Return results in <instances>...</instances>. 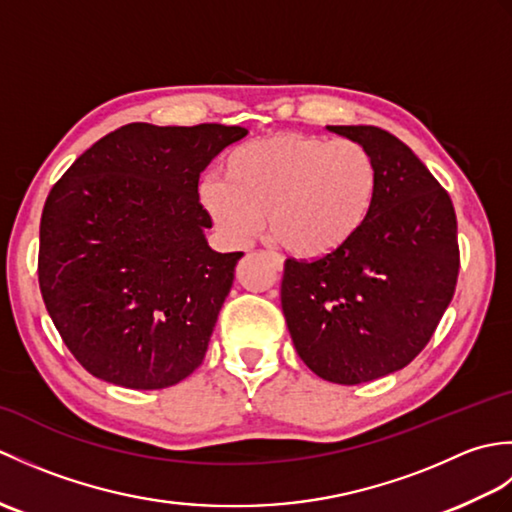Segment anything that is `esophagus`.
I'll return each mask as SVG.
<instances>
[{"label":"esophagus","mask_w":512,"mask_h":512,"mask_svg":"<svg viewBox=\"0 0 512 512\" xmlns=\"http://www.w3.org/2000/svg\"><path fill=\"white\" fill-rule=\"evenodd\" d=\"M268 259L277 266V270L284 268V257H281V255H277V253H268Z\"/></svg>","instance_id":"esophagus-1"}]
</instances>
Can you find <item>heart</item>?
<instances>
[{"mask_svg": "<svg viewBox=\"0 0 512 512\" xmlns=\"http://www.w3.org/2000/svg\"><path fill=\"white\" fill-rule=\"evenodd\" d=\"M376 191V160L358 140L286 132L233 149L222 182H204L200 198L235 242H246L266 217L268 233L290 253L321 257L363 226Z\"/></svg>", "mask_w": 512, "mask_h": 512, "instance_id": "1", "label": "heart"}]
</instances>
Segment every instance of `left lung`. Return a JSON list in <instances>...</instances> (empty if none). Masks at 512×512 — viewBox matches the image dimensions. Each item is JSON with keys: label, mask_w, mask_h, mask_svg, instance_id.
<instances>
[{"label": "left lung", "mask_w": 512, "mask_h": 512, "mask_svg": "<svg viewBox=\"0 0 512 512\" xmlns=\"http://www.w3.org/2000/svg\"><path fill=\"white\" fill-rule=\"evenodd\" d=\"M378 167L367 220L332 253L286 259L281 308L314 374L361 385L409 365L436 332L460 270L453 202L420 158L374 125H330Z\"/></svg>", "instance_id": "left-lung-1"}]
</instances>
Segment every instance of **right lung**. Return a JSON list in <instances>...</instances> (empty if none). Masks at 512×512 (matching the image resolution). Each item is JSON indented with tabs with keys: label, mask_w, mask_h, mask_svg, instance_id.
Here are the masks:
<instances>
[{
	"label": "right lung",
	"mask_w": 512,
	"mask_h": 512,
	"mask_svg": "<svg viewBox=\"0 0 512 512\" xmlns=\"http://www.w3.org/2000/svg\"><path fill=\"white\" fill-rule=\"evenodd\" d=\"M248 132L129 123L54 184L39 226V288L63 343L88 372L165 389L198 369L244 253L204 237L200 173Z\"/></svg>",
	"instance_id": "add662e5"
}]
</instances>
